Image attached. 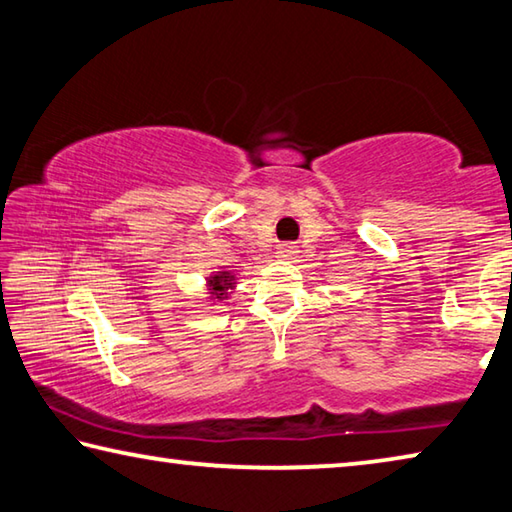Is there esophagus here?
I'll list each match as a JSON object with an SVG mask.
<instances>
[{"label":"esophagus","mask_w":512,"mask_h":512,"mask_svg":"<svg viewBox=\"0 0 512 512\" xmlns=\"http://www.w3.org/2000/svg\"><path fill=\"white\" fill-rule=\"evenodd\" d=\"M297 255V248L293 244H280V248H277V257H295Z\"/></svg>","instance_id":"obj_1"}]
</instances>
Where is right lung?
Listing matches in <instances>:
<instances>
[{
	"mask_svg": "<svg viewBox=\"0 0 512 512\" xmlns=\"http://www.w3.org/2000/svg\"><path fill=\"white\" fill-rule=\"evenodd\" d=\"M212 284H217L219 288H215V293L217 295H224L226 291H228V288L232 286V282H230V275L228 273H221V275H217L215 277V280H212Z\"/></svg>",
	"mask_w": 512,
	"mask_h": 512,
	"instance_id": "obj_1",
	"label": "right lung"
}]
</instances>
